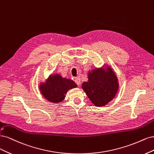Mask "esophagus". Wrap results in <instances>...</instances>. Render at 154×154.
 Instances as JSON below:
<instances>
[{
  "label": "esophagus",
  "mask_w": 154,
  "mask_h": 154,
  "mask_svg": "<svg viewBox=\"0 0 154 154\" xmlns=\"http://www.w3.org/2000/svg\"><path fill=\"white\" fill-rule=\"evenodd\" d=\"M75 83L77 84V85L79 86H80V84H81V79L80 77H76L75 79Z\"/></svg>",
  "instance_id": "1"
}]
</instances>
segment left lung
<instances>
[{
	"label": "left lung",
	"mask_w": 154,
	"mask_h": 154,
	"mask_svg": "<svg viewBox=\"0 0 154 154\" xmlns=\"http://www.w3.org/2000/svg\"><path fill=\"white\" fill-rule=\"evenodd\" d=\"M88 81L82 84L83 90L94 105L104 106L111 101L118 90V79L110 67L95 69L88 73Z\"/></svg>",
	"instance_id": "left-lung-1"
}]
</instances>
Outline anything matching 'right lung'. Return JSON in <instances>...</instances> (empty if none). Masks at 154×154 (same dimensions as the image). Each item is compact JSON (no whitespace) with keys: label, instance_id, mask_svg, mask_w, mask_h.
Segmentation results:
<instances>
[{"label":"right lung","instance_id":"right-lung-1","mask_svg":"<svg viewBox=\"0 0 154 154\" xmlns=\"http://www.w3.org/2000/svg\"><path fill=\"white\" fill-rule=\"evenodd\" d=\"M77 86L71 79L62 77L60 75H52L46 82L41 84L39 89L43 97L53 103L62 102L67 91Z\"/></svg>","mask_w":154,"mask_h":154}]
</instances>
